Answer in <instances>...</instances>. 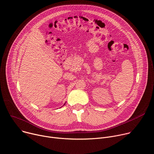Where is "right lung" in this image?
<instances>
[{"label":"right lung","instance_id":"1","mask_svg":"<svg viewBox=\"0 0 154 154\" xmlns=\"http://www.w3.org/2000/svg\"><path fill=\"white\" fill-rule=\"evenodd\" d=\"M65 104H66V103H64V105H63V106H64V105H65Z\"/></svg>","mask_w":154,"mask_h":154}]
</instances>
